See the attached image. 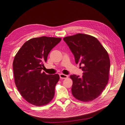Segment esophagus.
Segmentation results:
<instances>
[{
	"instance_id": "obj_1",
	"label": "esophagus",
	"mask_w": 125,
	"mask_h": 125,
	"mask_svg": "<svg viewBox=\"0 0 125 125\" xmlns=\"http://www.w3.org/2000/svg\"><path fill=\"white\" fill-rule=\"evenodd\" d=\"M59 76H60V78H61V79H67V78H68V75H65V74H62V73L60 74Z\"/></svg>"
}]
</instances>
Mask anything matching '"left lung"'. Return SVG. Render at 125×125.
<instances>
[{"label": "left lung", "mask_w": 125, "mask_h": 125, "mask_svg": "<svg viewBox=\"0 0 125 125\" xmlns=\"http://www.w3.org/2000/svg\"><path fill=\"white\" fill-rule=\"evenodd\" d=\"M80 63L83 71L82 77L70 75L71 92L76 99L94 100L104 91L109 79L110 61L107 51L97 38L86 34L77 33L63 38Z\"/></svg>", "instance_id": "8db88e82"}]
</instances>
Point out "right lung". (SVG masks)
<instances>
[{
  "mask_svg": "<svg viewBox=\"0 0 125 125\" xmlns=\"http://www.w3.org/2000/svg\"><path fill=\"white\" fill-rule=\"evenodd\" d=\"M61 38L41 37L28 40L21 47L13 62L14 81L19 92L29 104L46 105L53 99L59 75L41 72L51 50Z\"/></svg>",
  "mask_w": 125,
  "mask_h": 125,
  "instance_id": "add662e5",
  "label": "right lung"
}]
</instances>
